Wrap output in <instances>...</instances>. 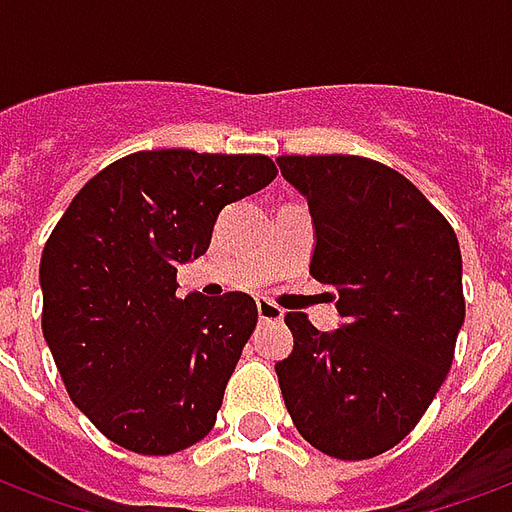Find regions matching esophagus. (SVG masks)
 I'll return each mask as SVG.
<instances>
[{
	"label": "esophagus",
	"instance_id": "esophagus-1",
	"mask_svg": "<svg viewBox=\"0 0 512 512\" xmlns=\"http://www.w3.org/2000/svg\"><path fill=\"white\" fill-rule=\"evenodd\" d=\"M257 318L260 321H282L285 318V310L282 307H277L274 301L268 299H257Z\"/></svg>",
	"mask_w": 512,
	"mask_h": 512
}]
</instances>
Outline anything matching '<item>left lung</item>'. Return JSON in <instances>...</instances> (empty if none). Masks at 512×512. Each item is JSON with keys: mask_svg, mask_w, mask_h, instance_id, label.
I'll use <instances>...</instances> for the list:
<instances>
[{"mask_svg": "<svg viewBox=\"0 0 512 512\" xmlns=\"http://www.w3.org/2000/svg\"><path fill=\"white\" fill-rule=\"evenodd\" d=\"M315 222L310 274L343 326L288 312L277 362L290 419L315 450L367 461L417 428L450 373L466 301L450 222L397 169L362 156H279Z\"/></svg>", "mask_w": 512, "mask_h": 512, "instance_id": "obj_1", "label": "left lung"}]
</instances>
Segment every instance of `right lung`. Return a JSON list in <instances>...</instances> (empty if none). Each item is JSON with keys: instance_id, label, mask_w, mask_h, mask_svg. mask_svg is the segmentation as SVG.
I'll use <instances>...</instances> for the list:
<instances>
[{"instance_id": "obj_1", "label": "right lung", "mask_w": 512, "mask_h": 512, "mask_svg": "<svg viewBox=\"0 0 512 512\" xmlns=\"http://www.w3.org/2000/svg\"><path fill=\"white\" fill-rule=\"evenodd\" d=\"M274 178L260 153L139 150L87 180L51 230L43 337L106 439L172 455L211 433L257 304L246 293L178 299V266L208 252L224 205Z\"/></svg>"}]
</instances>
